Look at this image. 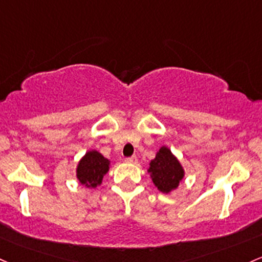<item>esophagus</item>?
Returning a JSON list of instances; mask_svg holds the SVG:
<instances>
[{"label":"esophagus","instance_id":"obj_1","mask_svg":"<svg viewBox=\"0 0 262 262\" xmlns=\"http://www.w3.org/2000/svg\"><path fill=\"white\" fill-rule=\"evenodd\" d=\"M125 163L137 164L138 163V158L136 157V155H133V157H130V158H125Z\"/></svg>","mask_w":262,"mask_h":262}]
</instances>
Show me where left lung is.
<instances>
[{"label":"left lung","instance_id":"left-lung-1","mask_svg":"<svg viewBox=\"0 0 262 262\" xmlns=\"http://www.w3.org/2000/svg\"><path fill=\"white\" fill-rule=\"evenodd\" d=\"M148 173L150 174L155 188L164 194L178 189L185 175L179 159L165 145L157 151L154 159L149 163Z\"/></svg>","mask_w":262,"mask_h":262}]
</instances>
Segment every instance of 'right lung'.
I'll use <instances>...</instances> for the list:
<instances>
[{
	"instance_id": "obj_1",
	"label": "right lung",
	"mask_w": 262,
	"mask_h": 262,
	"mask_svg": "<svg viewBox=\"0 0 262 262\" xmlns=\"http://www.w3.org/2000/svg\"><path fill=\"white\" fill-rule=\"evenodd\" d=\"M111 168V160L98 150H88L77 164L76 177L79 184L88 189H96L103 182Z\"/></svg>"
}]
</instances>
